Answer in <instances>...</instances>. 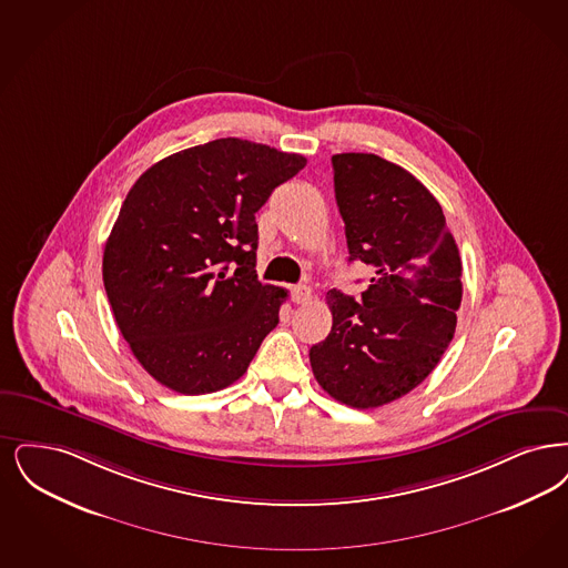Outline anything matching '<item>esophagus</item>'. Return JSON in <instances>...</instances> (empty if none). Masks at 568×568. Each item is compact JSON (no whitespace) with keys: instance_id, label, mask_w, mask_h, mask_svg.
<instances>
[{"instance_id":"esophagus-1","label":"esophagus","mask_w":568,"mask_h":568,"mask_svg":"<svg viewBox=\"0 0 568 568\" xmlns=\"http://www.w3.org/2000/svg\"><path fill=\"white\" fill-rule=\"evenodd\" d=\"M292 300H294L295 304H306V302L313 300V292L306 285H295L294 290H292Z\"/></svg>"}]
</instances>
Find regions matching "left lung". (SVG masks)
Here are the masks:
<instances>
[{"mask_svg": "<svg viewBox=\"0 0 568 568\" xmlns=\"http://www.w3.org/2000/svg\"><path fill=\"white\" fill-rule=\"evenodd\" d=\"M332 164L348 262L374 274L362 302L327 292L334 323L311 348V365L334 399L378 408L439 364L456 329L463 264L442 206L406 169L355 152Z\"/></svg>", "mask_w": 568, "mask_h": 568, "instance_id": "obj_1", "label": "left lung"}]
</instances>
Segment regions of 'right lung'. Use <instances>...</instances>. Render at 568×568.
<instances>
[{"label":"right lung","mask_w":568,"mask_h":568,"mask_svg":"<svg viewBox=\"0 0 568 568\" xmlns=\"http://www.w3.org/2000/svg\"><path fill=\"white\" fill-rule=\"evenodd\" d=\"M306 166L236 136L150 166L118 213L103 285L136 362L183 395L236 383L278 323L287 292L255 274V213Z\"/></svg>","instance_id":"add662e5"}]
</instances>
